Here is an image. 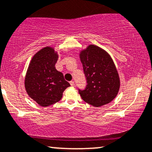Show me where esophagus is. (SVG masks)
<instances>
[{"mask_svg": "<svg viewBox=\"0 0 152 152\" xmlns=\"http://www.w3.org/2000/svg\"><path fill=\"white\" fill-rule=\"evenodd\" d=\"M69 83H70L71 86H72V87H74V86H75V83H74V81H70Z\"/></svg>", "mask_w": 152, "mask_h": 152, "instance_id": "obj_1", "label": "esophagus"}]
</instances>
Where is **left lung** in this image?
I'll return each mask as SVG.
<instances>
[{
	"label": "left lung",
	"instance_id": "obj_1",
	"mask_svg": "<svg viewBox=\"0 0 152 152\" xmlns=\"http://www.w3.org/2000/svg\"><path fill=\"white\" fill-rule=\"evenodd\" d=\"M87 85L78 89L83 100L94 107L107 104L116 97L120 88L118 72L110 55L104 50L90 45L80 53Z\"/></svg>",
	"mask_w": 152,
	"mask_h": 152
}]
</instances>
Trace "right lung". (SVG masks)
<instances>
[{
  "label": "right lung",
  "instance_id": "add662e5",
  "mask_svg": "<svg viewBox=\"0 0 152 152\" xmlns=\"http://www.w3.org/2000/svg\"><path fill=\"white\" fill-rule=\"evenodd\" d=\"M58 55L53 48L45 47L36 53L31 61L24 85L28 96L40 106L48 107L62 99L70 84L62 73L55 69Z\"/></svg>",
  "mask_w": 152,
  "mask_h": 152
}]
</instances>
